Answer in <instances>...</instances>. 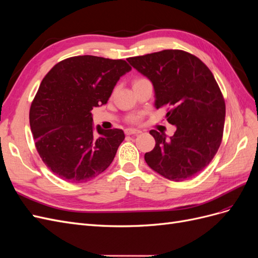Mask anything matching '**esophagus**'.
Returning a JSON list of instances; mask_svg holds the SVG:
<instances>
[{"instance_id":"obj_1","label":"esophagus","mask_w":258,"mask_h":258,"mask_svg":"<svg viewBox=\"0 0 258 258\" xmlns=\"http://www.w3.org/2000/svg\"><path fill=\"white\" fill-rule=\"evenodd\" d=\"M124 134H126L127 136H132V135H140V134H141V131H140V130H137V129L128 128V129L124 130Z\"/></svg>"}]
</instances>
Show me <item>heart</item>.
I'll list each match as a JSON object with an SVG mask.
<instances>
[{"label": "heart", "mask_w": 258, "mask_h": 258, "mask_svg": "<svg viewBox=\"0 0 258 258\" xmlns=\"http://www.w3.org/2000/svg\"><path fill=\"white\" fill-rule=\"evenodd\" d=\"M144 81H147L146 79H144V77H137V79L134 81V84H138V83H141V82H144ZM140 119H141V116H140V115H132L130 117L131 122H138Z\"/></svg>", "instance_id": "obj_1"}]
</instances>
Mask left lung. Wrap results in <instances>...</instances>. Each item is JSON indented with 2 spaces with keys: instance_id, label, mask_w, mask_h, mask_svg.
<instances>
[{
  "instance_id": "left-lung-1",
  "label": "left lung",
  "mask_w": 258,
  "mask_h": 258,
  "mask_svg": "<svg viewBox=\"0 0 258 258\" xmlns=\"http://www.w3.org/2000/svg\"><path fill=\"white\" fill-rule=\"evenodd\" d=\"M153 83L155 106H168L167 120L175 124L170 139L151 130L156 145L144 158L154 171L171 181L201 172L223 139L225 100L210 69L194 54L166 49L127 59Z\"/></svg>"
}]
</instances>
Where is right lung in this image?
<instances>
[{
	"label": "right lung",
	"mask_w": 258,
	"mask_h": 258,
	"mask_svg": "<svg viewBox=\"0 0 258 258\" xmlns=\"http://www.w3.org/2000/svg\"><path fill=\"white\" fill-rule=\"evenodd\" d=\"M130 70L122 59L87 54L62 60L45 75L30 107V127L38 155L60 178L87 182L112 163L123 131L98 126L96 136L91 110L107 102Z\"/></svg>",
	"instance_id": "add662e5"
}]
</instances>
